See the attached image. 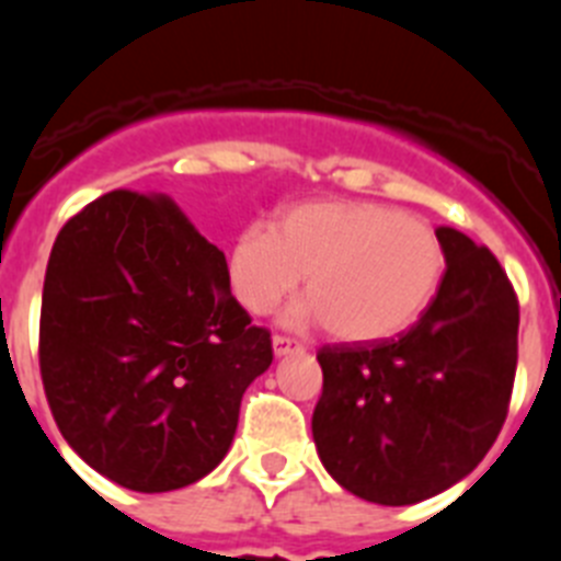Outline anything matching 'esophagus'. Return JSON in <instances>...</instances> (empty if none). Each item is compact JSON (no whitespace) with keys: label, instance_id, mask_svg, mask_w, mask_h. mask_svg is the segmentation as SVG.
<instances>
[{"label":"esophagus","instance_id":"esophagus-1","mask_svg":"<svg viewBox=\"0 0 561 561\" xmlns=\"http://www.w3.org/2000/svg\"><path fill=\"white\" fill-rule=\"evenodd\" d=\"M272 351H275V356L295 354V351H304V342H297V340H291V336H284V334H275L272 336Z\"/></svg>","mask_w":561,"mask_h":561}]
</instances>
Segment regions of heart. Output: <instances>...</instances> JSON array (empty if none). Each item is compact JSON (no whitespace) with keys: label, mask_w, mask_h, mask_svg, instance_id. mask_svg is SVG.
I'll return each instance as SVG.
<instances>
[{"label":"heart","mask_w":561,"mask_h":561,"mask_svg":"<svg viewBox=\"0 0 561 561\" xmlns=\"http://www.w3.org/2000/svg\"><path fill=\"white\" fill-rule=\"evenodd\" d=\"M232 295L252 314H270L306 275L309 297L291 306V325L320 323L340 340L374 342L408 329L433 300L444 250L427 221L379 202H306L275 227L238 232L227 261Z\"/></svg>","instance_id":"heart-1"}]
</instances>
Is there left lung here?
Instances as JSON below:
<instances>
[{
	"label": "left lung",
	"instance_id": "obj_1",
	"mask_svg": "<svg viewBox=\"0 0 561 561\" xmlns=\"http://www.w3.org/2000/svg\"><path fill=\"white\" fill-rule=\"evenodd\" d=\"M447 270L419 323L396 340L323 345L317 453L356 497L410 505L485 458L508 415L519 304L489 247L435 230Z\"/></svg>",
	"mask_w": 561,
	"mask_h": 561
}]
</instances>
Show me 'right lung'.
<instances>
[{"label":"right lung","mask_w":561,"mask_h":561,"mask_svg":"<svg viewBox=\"0 0 561 561\" xmlns=\"http://www.w3.org/2000/svg\"><path fill=\"white\" fill-rule=\"evenodd\" d=\"M270 331L230 291L225 252L168 196L112 191L58 232L38 325L44 393L67 444L131 492L221 463Z\"/></svg>","instance_id":"add662e5"}]
</instances>
